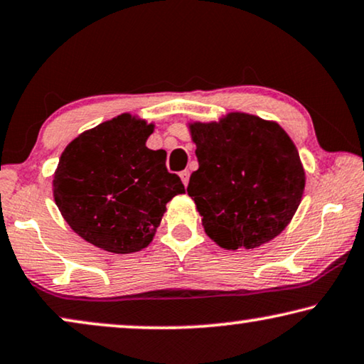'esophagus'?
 <instances>
[{"mask_svg": "<svg viewBox=\"0 0 364 364\" xmlns=\"http://www.w3.org/2000/svg\"><path fill=\"white\" fill-rule=\"evenodd\" d=\"M180 178H181V181H183L184 186H188V183H189V171H188V170L181 171V173H180Z\"/></svg>", "mask_w": 364, "mask_h": 364, "instance_id": "esophagus-1", "label": "esophagus"}]
</instances>
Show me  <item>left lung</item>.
<instances>
[{"mask_svg":"<svg viewBox=\"0 0 364 364\" xmlns=\"http://www.w3.org/2000/svg\"><path fill=\"white\" fill-rule=\"evenodd\" d=\"M199 168L188 194L209 237L228 250L255 249L289 226L305 189L295 143L274 120L229 112L188 122Z\"/></svg>","mask_w":364,"mask_h":364,"instance_id":"1","label":"left lung"}]
</instances>
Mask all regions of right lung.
<instances>
[{"instance_id": "right-lung-1", "label": "right lung", "mask_w": 364, "mask_h": 364, "mask_svg": "<svg viewBox=\"0 0 364 364\" xmlns=\"http://www.w3.org/2000/svg\"><path fill=\"white\" fill-rule=\"evenodd\" d=\"M155 124L122 114L82 132L65 146L54 171L53 196L75 234L112 254L145 249L166 203L184 193L168 173L166 151L150 150Z\"/></svg>"}]
</instances>
